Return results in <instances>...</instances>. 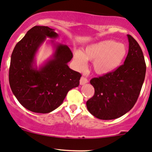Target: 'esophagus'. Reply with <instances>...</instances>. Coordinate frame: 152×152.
Here are the masks:
<instances>
[{
  "mask_svg": "<svg viewBox=\"0 0 152 152\" xmlns=\"http://www.w3.org/2000/svg\"><path fill=\"white\" fill-rule=\"evenodd\" d=\"M86 83H88V80L86 78L84 77V76H82V77L81 78V79H80V84L81 85H84L85 84H86Z\"/></svg>",
  "mask_w": 152,
  "mask_h": 152,
  "instance_id": "obj_1",
  "label": "esophagus"
}]
</instances>
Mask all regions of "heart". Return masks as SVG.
<instances>
[{
  "mask_svg": "<svg viewBox=\"0 0 152 152\" xmlns=\"http://www.w3.org/2000/svg\"><path fill=\"white\" fill-rule=\"evenodd\" d=\"M127 48L123 43L114 40H103L86 46L84 51L73 53V64L78 71L86 67V61H93L94 72L106 75L116 71L126 58Z\"/></svg>",
  "mask_w": 152,
  "mask_h": 152,
  "instance_id": "heart-1",
  "label": "heart"
}]
</instances>
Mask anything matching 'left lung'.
I'll use <instances>...</instances> for the list:
<instances>
[{
	"label": "left lung",
	"instance_id": "obj_1",
	"mask_svg": "<svg viewBox=\"0 0 152 152\" xmlns=\"http://www.w3.org/2000/svg\"><path fill=\"white\" fill-rule=\"evenodd\" d=\"M127 36L129 49L124 64L114 72L90 81L94 95L86 102V107L99 119H116L131 110L144 81L146 67L143 52L136 39Z\"/></svg>",
	"mask_w": 152,
	"mask_h": 152
}]
</instances>
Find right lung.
I'll use <instances>...</instances> for the list:
<instances>
[{
  "label": "right lung",
  "instance_id": "right-lung-1",
  "mask_svg": "<svg viewBox=\"0 0 152 152\" xmlns=\"http://www.w3.org/2000/svg\"><path fill=\"white\" fill-rule=\"evenodd\" d=\"M47 37L52 39L50 42L54 52L37 67L36 54ZM58 37L55 29L35 26L16 45L11 54L9 68L11 91L20 104L33 113L53 111L62 104L68 91L79 85L81 73L68 66L73 58L72 53L66 45L55 42Z\"/></svg>",
  "mask_w": 152,
  "mask_h": 152
}]
</instances>
